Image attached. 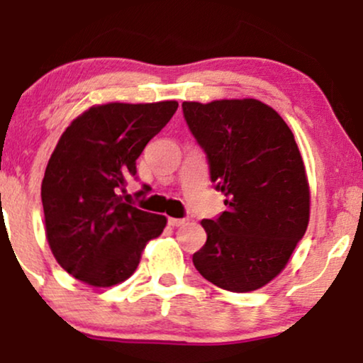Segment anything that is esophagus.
Masks as SVG:
<instances>
[{
	"label": "esophagus",
	"mask_w": 363,
	"mask_h": 363,
	"mask_svg": "<svg viewBox=\"0 0 363 363\" xmlns=\"http://www.w3.org/2000/svg\"><path fill=\"white\" fill-rule=\"evenodd\" d=\"M186 222H187L186 218H169L170 227H181V225H184Z\"/></svg>",
	"instance_id": "obj_1"
}]
</instances>
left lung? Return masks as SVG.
Segmentation results:
<instances>
[{
	"mask_svg": "<svg viewBox=\"0 0 363 363\" xmlns=\"http://www.w3.org/2000/svg\"><path fill=\"white\" fill-rule=\"evenodd\" d=\"M227 211L201 220L206 244L193 262L220 289L244 294L283 272L309 225L311 191L294 133L256 99L182 102Z\"/></svg>",
	"mask_w": 363,
	"mask_h": 363,
	"instance_id": "left-lung-1",
	"label": "left lung"
}]
</instances>
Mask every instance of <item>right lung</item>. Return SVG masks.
<instances>
[{
    "label": "right lung",
    "instance_id": "add662e5",
    "mask_svg": "<svg viewBox=\"0 0 363 363\" xmlns=\"http://www.w3.org/2000/svg\"><path fill=\"white\" fill-rule=\"evenodd\" d=\"M179 104L109 102L72 121L57 141L43 179L49 247L65 272L91 286H112L138 268L148 240L167 218L123 201L147 143Z\"/></svg>",
    "mask_w": 363,
    "mask_h": 363
}]
</instances>
